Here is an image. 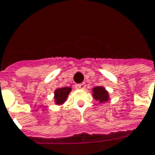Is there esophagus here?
Wrapping results in <instances>:
<instances>
[{
	"instance_id": "1",
	"label": "esophagus",
	"mask_w": 155,
	"mask_h": 155,
	"mask_svg": "<svg viewBox=\"0 0 155 155\" xmlns=\"http://www.w3.org/2000/svg\"><path fill=\"white\" fill-rule=\"evenodd\" d=\"M75 87H76L77 89H85V87H86V84H85V83L76 84L75 85Z\"/></svg>"
}]
</instances>
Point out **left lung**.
I'll return each instance as SVG.
<instances>
[{
    "label": "left lung",
    "instance_id": "8db88e82",
    "mask_svg": "<svg viewBox=\"0 0 155 155\" xmlns=\"http://www.w3.org/2000/svg\"><path fill=\"white\" fill-rule=\"evenodd\" d=\"M93 96L94 98L98 100L101 102H104V101H108L109 99V95L104 87H96L95 88H93Z\"/></svg>",
    "mask_w": 155,
    "mask_h": 155
}]
</instances>
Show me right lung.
Masks as SVG:
<instances>
[{
  "label": "right lung",
  "instance_id": "1",
  "mask_svg": "<svg viewBox=\"0 0 155 155\" xmlns=\"http://www.w3.org/2000/svg\"><path fill=\"white\" fill-rule=\"evenodd\" d=\"M71 91V88L69 87H62L59 88L54 91V100L56 101V104H60L64 103L68 97V95L69 94Z\"/></svg>",
  "mask_w": 155,
  "mask_h": 155
}]
</instances>
